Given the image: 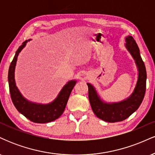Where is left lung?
<instances>
[{
  "instance_id": "1",
  "label": "left lung",
  "mask_w": 155,
  "mask_h": 155,
  "mask_svg": "<svg viewBox=\"0 0 155 155\" xmlns=\"http://www.w3.org/2000/svg\"><path fill=\"white\" fill-rule=\"evenodd\" d=\"M126 47L132 54L138 68V79L134 92L128 98L117 104H106L101 101L90 84H87L89 101L94 114L101 120L108 122H121L129 117L138 109L146 92L147 71L140 55L139 48L132 36L126 38Z\"/></svg>"
}]
</instances>
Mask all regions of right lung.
<instances>
[{
  "mask_svg": "<svg viewBox=\"0 0 155 155\" xmlns=\"http://www.w3.org/2000/svg\"><path fill=\"white\" fill-rule=\"evenodd\" d=\"M26 42L27 41L23 42L16 51L8 69V80L11 97L17 111L26 118L35 123H47L57 120L63 113L71 92L76 84V81H71L65 85L55 101L48 105L33 104L25 100L15 84V69L19 53L25 46Z\"/></svg>",
  "mask_w": 155,
  "mask_h": 155,
  "instance_id": "1",
  "label": "right lung"
}]
</instances>
